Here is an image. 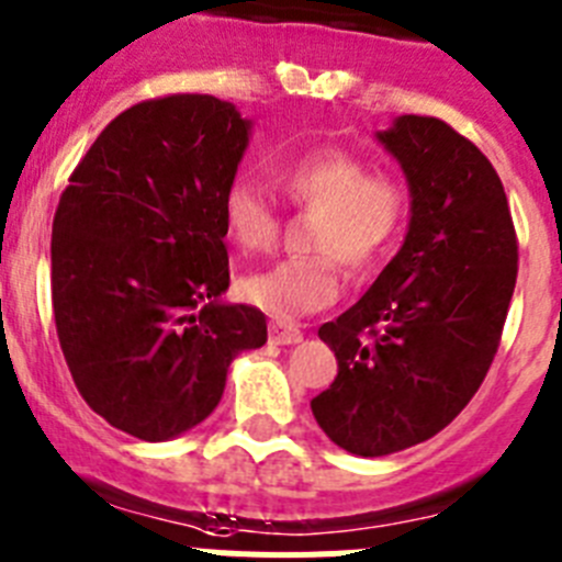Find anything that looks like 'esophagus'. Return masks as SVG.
<instances>
[{"label": "esophagus", "mask_w": 562, "mask_h": 562, "mask_svg": "<svg viewBox=\"0 0 562 562\" xmlns=\"http://www.w3.org/2000/svg\"><path fill=\"white\" fill-rule=\"evenodd\" d=\"M303 339V331L301 326H295V323L290 321H272L270 323V342L276 345H295Z\"/></svg>", "instance_id": "34e87169"}]
</instances>
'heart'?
I'll return each instance as SVG.
<instances>
[{
	"label": "heart",
	"instance_id": "b5f03b06",
	"mask_svg": "<svg viewBox=\"0 0 562 562\" xmlns=\"http://www.w3.org/2000/svg\"><path fill=\"white\" fill-rule=\"evenodd\" d=\"M292 205L315 211L308 223V256H290L239 281L247 303L281 321L331 306L342 292V261L364 276L382 267L409 223V187L390 169H373L345 147L301 153L272 172ZM228 236L245 254H265L278 239V214L250 183H231L223 194Z\"/></svg>",
	"mask_w": 562,
	"mask_h": 562
}]
</instances>
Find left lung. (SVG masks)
Wrapping results in <instances>:
<instances>
[{"label":"left lung","instance_id":"obj_1","mask_svg":"<svg viewBox=\"0 0 562 562\" xmlns=\"http://www.w3.org/2000/svg\"><path fill=\"white\" fill-rule=\"evenodd\" d=\"M379 142L409 180V231L373 286L317 331L339 370L312 398L321 429L359 457L418 446L465 409L498 351L518 276L507 194L476 144L418 113Z\"/></svg>","mask_w":562,"mask_h":562}]
</instances>
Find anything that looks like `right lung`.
Returning <instances> with one entry per match:
<instances>
[{
  "label": "right lung",
  "instance_id": "right-lung-1",
  "mask_svg": "<svg viewBox=\"0 0 562 562\" xmlns=\"http://www.w3.org/2000/svg\"><path fill=\"white\" fill-rule=\"evenodd\" d=\"M250 122L211 94L122 111L69 175L53 220V315L86 404L138 440H169L220 404L267 321L228 290L223 194Z\"/></svg>",
  "mask_w": 562,
  "mask_h": 562
}]
</instances>
